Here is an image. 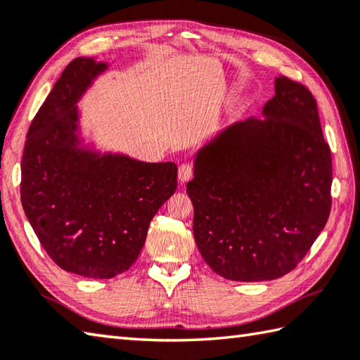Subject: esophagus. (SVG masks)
<instances>
[{"mask_svg":"<svg viewBox=\"0 0 360 360\" xmlns=\"http://www.w3.org/2000/svg\"><path fill=\"white\" fill-rule=\"evenodd\" d=\"M193 176V168L190 164H182L178 168V179L181 184H186V182Z\"/></svg>","mask_w":360,"mask_h":360,"instance_id":"esophagus-1","label":"esophagus"}]
</instances>
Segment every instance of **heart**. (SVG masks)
Wrapping results in <instances>:
<instances>
[{"label": "heart", "instance_id": "obj_1", "mask_svg": "<svg viewBox=\"0 0 360 360\" xmlns=\"http://www.w3.org/2000/svg\"><path fill=\"white\" fill-rule=\"evenodd\" d=\"M243 108V104L242 103H236L234 104V108H232V109H234V112H238V110H240Z\"/></svg>", "mask_w": 360, "mask_h": 360}]
</instances>
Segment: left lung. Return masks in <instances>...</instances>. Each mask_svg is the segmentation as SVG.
I'll use <instances>...</instances> for the list:
<instances>
[{"label":"left lung","instance_id":"obj_1","mask_svg":"<svg viewBox=\"0 0 360 360\" xmlns=\"http://www.w3.org/2000/svg\"><path fill=\"white\" fill-rule=\"evenodd\" d=\"M262 117L202 143L187 184L202 259L242 283L290 273L330 212L333 160L311 91L276 76Z\"/></svg>","mask_w":360,"mask_h":360}]
</instances>
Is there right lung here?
Masks as SVG:
<instances>
[{"mask_svg": "<svg viewBox=\"0 0 360 360\" xmlns=\"http://www.w3.org/2000/svg\"><path fill=\"white\" fill-rule=\"evenodd\" d=\"M109 63L77 58L63 70L26 136L21 204L62 270L110 279L136 262L148 228L178 187L173 162L137 160L86 142L77 103Z\"/></svg>", "mask_w": 360, "mask_h": 360, "instance_id": "right-lung-1", "label": "right lung"}]
</instances>
